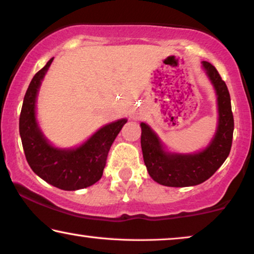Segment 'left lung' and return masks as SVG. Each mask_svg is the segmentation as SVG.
<instances>
[{
    "mask_svg": "<svg viewBox=\"0 0 254 254\" xmlns=\"http://www.w3.org/2000/svg\"><path fill=\"white\" fill-rule=\"evenodd\" d=\"M202 66L215 88L218 106L217 131L203 151L192 154L166 152L154 131L140 123L145 166L150 177L162 186L189 187L202 184L222 166L231 150L235 123L228 87L210 63L202 62Z\"/></svg>",
    "mask_w": 254,
    "mask_h": 254,
    "instance_id": "8db88e82",
    "label": "left lung"
}]
</instances>
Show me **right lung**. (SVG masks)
Returning a JSON list of instances; mask_svg holds the SVG:
<instances>
[{
  "label": "right lung",
  "instance_id": "right-lung-1",
  "mask_svg": "<svg viewBox=\"0 0 254 254\" xmlns=\"http://www.w3.org/2000/svg\"><path fill=\"white\" fill-rule=\"evenodd\" d=\"M53 58L36 75L26 90L19 116V134L31 170L47 184L64 190L89 187L102 178L108 153L127 120L104 125L79 147L57 148L40 131L36 121V99Z\"/></svg>",
  "mask_w": 254,
  "mask_h": 254
}]
</instances>
